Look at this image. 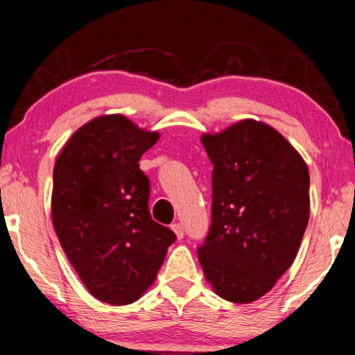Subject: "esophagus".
Wrapping results in <instances>:
<instances>
[{"label": "esophagus", "instance_id": "esophagus-1", "mask_svg": "<svg viewBox=\"0 0 355 355\" xmlns=\"http://www.w3.org/2000/svg\"><path fill=\"white\" fill-rule=\"evenodd\" d=\"M171 229H173V231L176 232L178 239H182V237H184V229H182V226H181V224H179V223L171 224Z\"/></svg>", "mask_w": 355, "mask_h": 355}]
</instances>
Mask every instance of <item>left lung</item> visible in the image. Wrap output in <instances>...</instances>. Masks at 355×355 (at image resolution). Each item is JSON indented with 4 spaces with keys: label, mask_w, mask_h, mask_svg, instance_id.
Wrapping results in <instances>:
<instances>
[{
    "label": "left lung",
    "mask_w": 355,
    "mask_h": 355,
    "mask_svg": "<svg viewBox=\"0 0 355 355\" xmlns=\"http://www.w3.org/2000/svg\"><path fill=\"white\" fill-rule=\"evenodd\" d=\"M201 141L214 168L199 262L219 297L254 302L297 256L309 223V169L284 136L259 121L244 119Z\"/></svg>",
    "instance_id": "1"
}]
</instances>
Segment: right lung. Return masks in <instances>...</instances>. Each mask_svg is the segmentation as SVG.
<instances>
[{"mask_svg": "<svg viewBox=\"0 0 355 355\" xmlns=\"http://www.w3.org/2000/svg\"><path fill=\"white\" fill-rule=\"evenodd\" d=\"M159 139L121 114L79 128L54 164L53 224L66 256L99 301L124 306L153 284L169 227L149 212V178L141 156Z\"/></svg>", "mask_w": 355, "mask_h": 355, "instance_id": "obj_1", "label": "right lung"}]
</instances>
